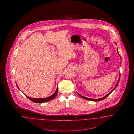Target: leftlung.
Segmentation results:
<instances>
[{
	"label": "left lung",
	"mask_w": 134,
	"mask_h": 134,
	"mask_svg": "<svg viewBox=\"0 0 134 134\" xmlns=\"http://www.w3.org/2000/svg\"><path fill=\"white\" fill-rule=\"evenodd\" d=\"M118 54H119V53H118ZM119 56L120 57V55H119ZM120 74H119V80H118V83H117V84H116V86H115V87L114 88V89H113L107 95H106L105 96H104V97H103L101 98H100V99H91V98H88L85 97H84V96H81V95L80 94H79V93L78 94V95L80 96V97H81V98H83V99H85V100H89V101H101L102 100H103V99H105V98L107 97L109 95H110V94L111 93V92H112V91L114 90V89H115L116 87V86H118V82H119V79H120Z\"/></svg>",
	"instance_id": "obj_1"
}]
</instances>
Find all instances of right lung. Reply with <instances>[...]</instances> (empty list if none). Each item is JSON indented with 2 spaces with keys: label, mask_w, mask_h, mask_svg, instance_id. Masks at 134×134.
Wrapping results in <instances>:
<instances>
[{
  "label": "right lung",
  "mask_w": 134,
  "mask_h": 134,
  "mask_svg": "<svg viewBox=\"0 0 134 134\" xmlns=\"http://www.w3.org/2000/svg\"><path fill=\"white\" fill-rule=\"evenodd\" d=\"M17 86V85H16ZM18 88H19V87H18ZM58 92V87H57V90L55 92V93L53 94L52 95H51V96H49V97L45 98H37V99H35V98H32L29 97V96L25 95V96L27 98H29L30 100H31V101L34 103H44L46 102L49 101L50 100H53V99H54L55 97H56L57 94Z\"/></svg>",
  "instance_id": "1"
}]
</instances>
